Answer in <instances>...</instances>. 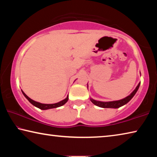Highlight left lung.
<instances>
[{
  "instance_id": "obj_1",
  "label": "left lung",
  "mask_w": 157,
  "mask_h": 157,
  "mask_svg": "<svg viewBox=\"0 0 157 157\" xmlns=\"http://www.w3.org/2000/svg\"><path fill=\"white\" fill-rule=\"evenodd\" d=\"M140 84H138V86H136V88L134 89V91H133L131 94L128 96L124 98V99H122L120 100H117V101H112V102H100V101H97L95 100L94 99L91 98V101L94 103L95 105L98 106V107H102V108H119L122 107V106L124 105L127 104L129 101L132 99V98L134 96V95L136 94V93L137 92L138 89H139V86H140Z\"/></svg>"
}]
</instances>
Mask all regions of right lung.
<instances>
[{
    "instance_id": "right-lung-1",
    "label": "right lung",
    "mask_w": 157,
    "mask_h": 157,
    "mask_svg": "<svg viewBox=\"0 0 157 157\" xmlns=\"http://www.w3.org/2000/svg\"><path fill=\"white\" fill-rule=\"evenodd\" d=\"M22 93L24 95V96L27 98L29 102H30L32 105H33L34 106H35V107H38L39 109H42V110H46V109H53V108H57V107H61V106L63 105L65 103L67 102V101L68 100V96H67V98H66V99L60 101V102L57 103H55V104H42V103L36 102V101H34L33 100L30 99L28 95H26V94L23 91H22Z\"/></svg>"
}]
</instances>
